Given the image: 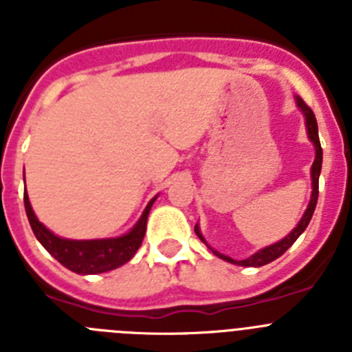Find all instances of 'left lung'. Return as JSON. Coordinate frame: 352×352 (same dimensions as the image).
<instances>
[{
    "instance_id": "left-lung-1",
    "label": "left lung",
    "mask_w": 352,
    "mask_h": 352,
    "mask_svg": "<svg viewBox=\"0 0 352 352\" xmlns=\"http://www.w3.org/2000/svg\"><path fill=\"white\" fill-rule=\"evenodd\" d=\"M296 104H298V107H300L301 113H303L305 125H307V133H309V139L312 141L314 148H316V160H314L312 169H310V176H312V195H310L309 206H307V210H305L303 217H301V220L298 222V226L294 227V229H292V231L289 232L284 239H280V241H276V243L270 245V247L263 248V250L256 252L254 256H250L248 259H243V261H234V259H231V257H227V256H223V254H220V252L213 250V248L206 243V239L203 238V234H201V229H199V226H195V234L199 236V239L210 247V250L213 252L214 256L220 257V259H223V261H227V263L238 264V266H254V268H259V266H264V264H268V263H272V261L278 259V257H280L282 254H284V252L287 250V248L291 247V245L294 243L298 238H300V234L305 231V229H307L310 219H312L314 210H316V204H317V195H319V174H321V166H322V148H321V142H319L317 121H316V116H314V113H312V109L305 104L300 96H296Z\"/></svg>"
}]
</instances>
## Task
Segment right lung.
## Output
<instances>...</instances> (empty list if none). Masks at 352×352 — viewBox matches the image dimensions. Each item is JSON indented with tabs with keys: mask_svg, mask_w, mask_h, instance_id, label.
<instances>
[{
	"mask_svg": "<svg viewBox=\"0 0 352 352\" xmlns=\"http://www.w3.org/2000/svg\"><path fill=\"white\" fill-rule=\"evenodd\" d=\"M155 199L157 197L149 201L139 222L126 234L105 239L60 238L36 219L28 194H24V208H26L28 220H30V226L35 232L36 239L58 263L63 264L65 268H68L70 272L79 273V275H96V273H105L120 268L135 256V252L139 250L142 239H144L146 222H148L149 210L153 206Z\"/></svg>",
	"mask_w": 352,
	"mask_h": 352,
	"instance_id": "1",
	"label": "right lung"
}]
</instances>
